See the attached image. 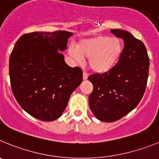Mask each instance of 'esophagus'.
Wrapping results in <instances>:
<instances>
[{
  "label": "esophagus",
  "instance_id": "1",
  "mask_svg": "<svg viewBox=\"0 0 159 159\" xmlns=\"http://www.w3.org/2000/svg\"><path fill=\"white\" fill-rule=\"evenodd\" d=\"M88 77V73H86L85 71H84V73H83V79L84 80H87Z\"/></svg>",
  "mask_w": 159,
  "mask_h": 159
}]
</instances>
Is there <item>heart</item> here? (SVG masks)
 Listing matches in <instances>:
<instances>
[{
    "label": "heart",
    "mask_w": 159,
    "mask_h": 159,
    "mask_svg": "<svg viewBox=\"0 0 159 159\" xmlns=\"http://www.w3.org/2000/svg\"><path fill=\"white\" fill-rule=\"evenodd\" d=\"M120 40L110 36H97L82 40L77 44L76 51L69 48L71 57L80 61L82 57L89 58L90 68L97 73H105L112 69L123 53Z\"/></svg>",
    "instance_id": "obj_1"
}]
</instances>
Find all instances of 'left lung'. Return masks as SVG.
Returning <instances> with one entry per match:
<instances>
[{"mask_svg":"<svg viewBox=\"0 0 159 159\" xmlns=\"http://www.w3.org/2000/svg\"><path fill=\"white\" fill-rule=\"evenodd\" d=\"M111 32L124 40L122 56L116 66L103 74H93L89 107L96 119L111 123L119 120L137 107L143 98L149 74V57L141 40L120 29Z\"/></svg>","mask_w":159,"mask_h":159,"instance_id":"obj_1","label":"left lung"}]
</instances>
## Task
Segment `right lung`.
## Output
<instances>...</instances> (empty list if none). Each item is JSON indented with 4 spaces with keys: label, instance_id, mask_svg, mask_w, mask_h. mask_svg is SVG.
<instances>
[{
    "label": "right lung",
    "instance_id": "add662e5",
    "mask_svg": "<svg viewBox=\"0 0 159 159\" xmlns=\"http://www.w3.org/2000/svg\"><path fill=\"white\" fill-rule=\"evenodd\" d=\"M72 32H34L22 35L9 58L14 97L32 117L54 121L62 116L69 98L82 83V70L71 67L61 52Z\"/></svg>",
    "mask_w": 159,
    "mask_h": 159
}]
</instances>
